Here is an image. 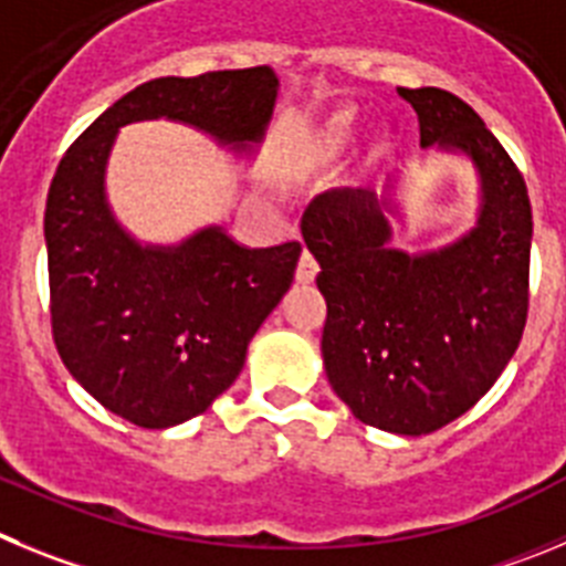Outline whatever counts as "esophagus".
<instances>
[{"instance_id": "1", "label": "esophagus", "mask_w": 566, "mask_h": 566, "mask_svg": "<svg viewBox=\"0 0 566 566\" xmlns=\"http://www.w3.org/2000/svg\"><path fill=\"white\" fill-rule=\"evenodd\" d=\"M315 276H318V262H315L313 253L304 251L302 259H298V268H295V282L310 284L315 282Z\"/></svg>"}]
</instances>
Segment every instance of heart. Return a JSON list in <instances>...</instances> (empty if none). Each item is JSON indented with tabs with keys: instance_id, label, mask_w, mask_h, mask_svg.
Returning a JSON list of instances; mask_svg holds the SVG:
<instances>
[{
	"instance_id": "heart-1",
	"label": "heart",
	"mask_w": 566,
	"mask_h": 566,
	"mask_svg": "<svg viewBox=\"0 0 566 566\" xmlns=\"http://www.w3.org/2000/svg\"><path fill=\"white\" fill-rule=\"evenodd\" d=\"M355 132H358V120H355L353 112H335V115H329V120L324 124V129H321V151L327 157H335L338 151H344L346 146L353 144Z\"/></svg>"
}]
</instances>
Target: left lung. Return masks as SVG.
Listing matches in <instances>:
<instances>
[{
	"instance_id": "8db88e82",
	"label": "left lung",
	"mask_w": 566,
	"mask_h": 566,
	"mask_svg": "<svg viewBox=\"0 0 566 566\" xmlns=\"http://www.w3.org/2000/svg\"><path fill=\"white\" fill-rule=\"evenodd\" d=\"M420 149L468 157L476 222L437 251L391 245L397 177L384 191L333 188L302 217L327 298L321 355L329 386L366 426L420 437L465 415L502 375L527 321L533 213L527 186L485 120L457 95L397 86Z\"/></svg>"
}]
</instances>
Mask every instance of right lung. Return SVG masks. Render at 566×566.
<instances>
[{"mask_svg":"<svg viewBox=\"0 0 566 566\" xmlns=\"http://www.w3.org/2000/svg\"><path fill=\"white\" fill-rule=\"evenodd\" d=\"M271 67L155 78L115 101L61 157L44 211L50 318L61 360L112 415L171 429L239 378L248 344L293 284L298 242L245 248L208 226L144 245L112 213L106 163L120 126L177 120L251 155L273 118Z\"/></svg>","mask_w":566,"mask_h":566,"instance_id":"right-lung-1","label":"right lung"}]
</instances>
